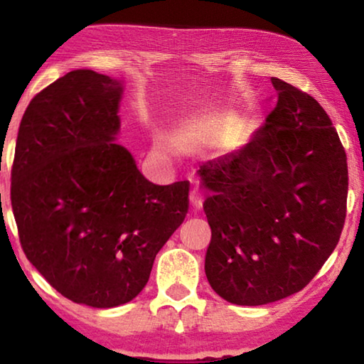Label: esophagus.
<instances>
[{
	"label": "esophagus",
	"mask_w": 364,
	"mask_h": 364,
	"mask_svg": "<svg viewBox=\"0 0 364 364\" xmlns=\"http://www.w3.org/2000/svg\"><path fill=\"white\" fill-rule=\"evenodd\" d=\"M189 204H191V208H193L194 212L200 210L202 208V204H204V197H202V193L197 188H194L193 191H191L189 194Z\"/></svg>",
	"instance_id": "obj_1"
}]
</instances>
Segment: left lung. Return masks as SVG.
<instances>
[{
	"label": "left lung",
	"mask_w": 364,
	"mask_h": 364,
	"mask_svg": "<svg viewBox=\"0 0 364 364\" xmlns=\"http://www.w3.org/2000/svg\"><path fill=\"white\" fill-rule=\"evenodd\" d=\"M278 104L241 151L200 167L212 230L208 284L234 305L299 292L334 252L347 212V156L316 100L271 78Z\"/></svg>",
	"instance_id": "left-lung-1"
}]
</instances>
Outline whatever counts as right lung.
<instances>
[{"mask_svg":"<svg viewBox=\"0 0 364 364\" xmlns=\"http://www.w3.org/2000/svg\"><path fill=\"white\" fill-rule=\"evenodd\" d=\"M125 80L65 73L30 101L11 204L28 262L75 304L114 308L143 291L188 213V181L146 180L115 143Z\"/></svg>","mask_w":364,"mask_h":364,"instance_id":"add662e5","label":"right lung"}]
</instances>
